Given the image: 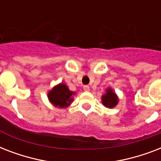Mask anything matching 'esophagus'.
Here are the masks:
<instances>
[{
  "label": "esophagus",
  "mask_w": 161,
  "mask_h": 161,
  "mask_svg": "<svg viewBox=\"0 0 161 161\" xmlns=\"http://www.w3.org/2000/svg\"><path fill=\"white\" fill-rule=\"evenodd\" d=\"M83 90L85 91V92H89L90 91V87L88 85H84L83 86Z\"/></svg>",
  "instance_id": "1"
}]
</instances>
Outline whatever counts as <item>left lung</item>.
<instances>
[{"instance_id":"1","label":"left lung","mask_w":161,"mask_h":161,"mask_svg":"<svg viewBox=\"0 0 161 161\" xmlns=\"http://www.w3.org/2000/svg\"><path fill=\"white\" fill-rule=\"evenodd\" d=\"M106 93L102 96V103L103 105L108 108L116 107L119 103V97L116 94L112 88H108L105 91Z\"/></svg>"}]
</instances>
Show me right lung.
Segmentation results:
<instances>
[{
  "mask_svg": "<svg viewBox=\"0 0 161 161\" xmlns=\"http://www.w3.org/2000/svg\"><path fill=\"white\" fill-rule=\"evenodd\" d=\"M73 95H75V92L69 90L68 86L63 83L55 85L47 93L49 102L54 107L60 108H67L70 105L73 101Z\"/></svg>",
  "mask_w": 161,
  "mask_h": 161,
  "instance_id": "obj_1",
  "label": "right lung"
}]
</instances>
